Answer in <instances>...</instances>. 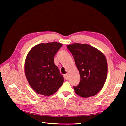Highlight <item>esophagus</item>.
Listing matches in <instances>:
<instances>
[{"label": "esophagus", "instance_id": "34e87169", "mask_svg": "<svg viewBox=\"0 0 126 126\" xmlns=\"http://www.w3.org/2000/svg\"><path fill=\"white\" fill-rule=\"evenodd\" d=\"M64 78L66 80H68V74H64Z\"/></svg>", "mask_w": 126, "mask_h": 126}]
</instances>
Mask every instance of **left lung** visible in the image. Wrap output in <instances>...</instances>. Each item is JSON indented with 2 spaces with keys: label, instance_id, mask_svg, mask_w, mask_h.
<instances>
[{
  "label": "left lung",
  "instance_id": "1",
  "mask_svg": "<svg viewBox=\"0 0 126 126\" xmlns=\"http://www.w3.org/2000/svg\"><path fill=\"white\" fill-rule=\"evenodd\" d=\"M73 55L80 76L73 88L77 94L83 98L93 96L103 88L107 74V62L104 55L87 44L74 43L67 46Z\"/></svg>",
  "mask_w": 126,
  "mask_h": 126
}]
</instances>
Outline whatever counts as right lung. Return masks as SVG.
Returning <instances> with one entry per match:
<instances>
[{
	"label": "right lung",
	"instance_id": "obj_1",
	"mask_svg": "<svg viewBox=\"0 0 126 126\" xmlns=\"http://www.w3.org/2000/svg\"><path fill=\"white\" fill-rule=\"evenodd\" d=\"M62 46L57 42L40 43L27 54L25 74L29 85L38 94L50 96L63 83V77L54 63L55 55Z\"/></svg>",
	"mask_w": 126,
	"mask_h": 126
}]
</instances>
